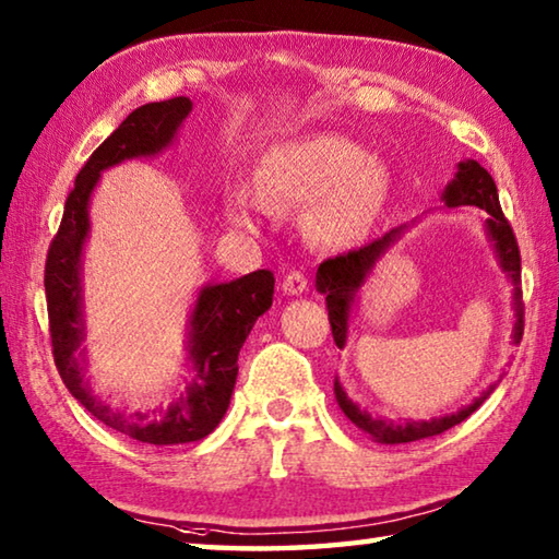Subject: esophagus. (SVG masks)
<instances>
[{
	"instance_id": "1",
	"label": "esophagus",
	"mask_w": 559,
	"mask_h": 559,
	"mask_svg": "<svg viewBox=\"0 0 559 559\" xmlns=\"http://www.w3.org/2000/svg\"><path fill=\"white\" fill-rule=\"evenodd\" d=\"M283 293H288V296H300V293L308 290V278L302 271H290L283 276Z\"/></svg>"
}]
</instances>
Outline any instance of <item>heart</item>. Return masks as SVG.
<instances>
[{
    "label": "heart",
    "mask_w": 559,
    "mask_h": 559,
    "mask_svg": "<svg viewBox=\"0 0 559 559\" xmlns=\"http://www.w3.org/2000/svg\"><path fill=\"white\" fill-rule=\"evenodd\" d=\"M257 194L266 206H306L302 226L323 246H345L370 229L390 194V175L380 159L337 135H310L263 159ZM257 200L234 194L231 219L253 224Z\"/></svg>",
    "instance_id": "obj_1"
}]
</instances>
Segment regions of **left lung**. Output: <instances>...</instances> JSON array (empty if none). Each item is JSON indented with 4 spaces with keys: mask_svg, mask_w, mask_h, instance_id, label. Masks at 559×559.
<instances>
[{
    "mask_svg": "<svg viewBox=\"0 0 559 559\" xmlns=\"http://www.w3.org/2000/svg\"><path fill=\"white\" fill-rule=\"evenodd\" d=\"M443 200H447L449 206H461V204H473L480 206V210L488 212L486 219V229L488 236L496 243L500 266L510 276L515 286V343H520L523 337V293H520V249H518V239L513 234V226L506 219L503 210H500L498 202V189L493 177L488 175L486 167H480L476 159H468V163L459 165L456 179L447 187L443 192ZM402 229H392L390 234H384L382 239H374L372 243L359 246V249H353L347 253H337V257L323 261L318 266V276H316V286L320 293H325V308H328V320L330 328H333V337L337 347H345L347 340V313H349V302L355 298V290L362 286V281L367 273L372 271L374 261L382 257L386 246L394 241V236ZM493 392V386L478 396L476 402L466 409H461L451 416H441V419H431V421H406V424H392L384 419H372L370 414L359 409L357 404L347 400V394L340 382L335 380V396L340 409L345 412V416L355 427L362 429L365 433H370L374 441L380 443H406V441H419V439H429L437 437V433L449 431L451 427H456L463 419L478 409L480 404L486 402V396Z\"/></svg>",
    "mask_w": 559,
    "mask_h": 559,
    "instance_id": "8db88e82",
    "label": "left lung"
}]
</instances>
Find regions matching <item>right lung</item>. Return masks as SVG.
<instances>
[{
    "mask_svg": "<svg viewBox=\"0 0 559 559\" xmlns=\"http://www.w3.org/2000/svg\"><path fill=\"white\" fill-rule=\"evenodd\" d=\"M192 110V100L179 96L159 103H145L112 130V135L93 150V155L75 175V185L66 197L63 219L46 253L44 288L49 310V335L53 362L63 384L86 409L106 427L143 443H189L200 441L216 429L229 409V400L239 374V349L249 337L257 318L273 302L271 271H253L231 283L202 288L192 316L189 359L194 380L177 402L159 414L116 412L83 382L79 347L83 340L81 320V249L88 236V200L100 173L122 159L155 155L173 143L177 128Z\"/></svg>",
    "mask_w": 559,
    "mask_h": 559,
    "instance_id": "add662e5",
    "label": "right lung"
}]
</instances>
